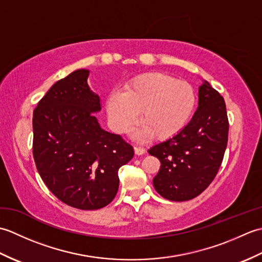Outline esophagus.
Instances as JSON below:
<instances>
[{
  "instance_id": "34e87169",
  "label": "esophagus",
  "mask_w": 262,
  "mask_h": 262,
  "mask_svg": "<svg viewBox=\"0 0 262 262\" xmlns=\"http://www.w3.org/2000/svg\"><path fill=\"white\" fill-rule=\"evenodd\" d=\"M134 151H135V154L142 155V154L145 153V148L141 147V146H135V147H134Z\"/></svg>"
}]
</instances>
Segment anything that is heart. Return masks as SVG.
Segmentation results:
<instances>
[{
    "mask_svg": "<svg viewBox=\"0 0 262 262\" xmlns=\"http://www.w3.org/2000/svg\"><path fill=\"white\" fill-rule=\"evenodd\" d=\"M196 101V92L188 82L164 73H145L128 81L121 93L110 94L107 111L117 133L134 125L140 113L142 133L162 141L186 127Z\"/></svg>",
    "mask_w": 262,
    "mask_h": 262,
    "instance_id": "obj_1",
    "label": "heart"
}]
</instances>
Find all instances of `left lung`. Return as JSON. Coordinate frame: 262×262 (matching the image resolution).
I'll return each instance as SVG.
<instances>
[{"mask_svg": "<svg viewBox=\"0 0 262 262\" xmlns=\"http://www.w3.org/2000/svg\"><path fill=\"white\" fill-rule=\"evenodd\" d=\"M198 108L183 129L148 153L161 166L153 186L172 202L199 196L220 170L229 140V119L224 98L208 82L199 86Z\"/></svg>", "mask_w": 262, "mask_h": 262, "instance_id": "left-lung-1", "label": "left lung"}]
</instances>
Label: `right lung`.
<instances>
[{
	"label": "right lung",
	"instance_id": "right-lung-1",
	"mask_svg": "<svg viewBox=\"0 0 262 262\" xmlns=\"http://www.w3.org/2000/svg\"><path fill=\"white\" fill-rule=\"evenodd\" d=\"M88 70L57 81L33 110L32 154L42 181L71 207L92 210L113 202L118 170L134 157L120 135L100 127V98L88 85Z\"/></svg>",
	"mask_w": 262,
	"mask_h": 262
}]
</instances>
